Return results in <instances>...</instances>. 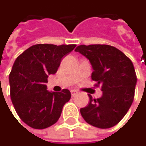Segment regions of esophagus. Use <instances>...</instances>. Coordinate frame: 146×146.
I'll return each mask as SVG.
<instances>
[{
	"mask_svg": "<svg viewBox=\"0 0 146 146\" xmlns=\"http://www.w3.org/2000/svg\"><path fill=\"white\" fill-rule=\"evenodd\" d=\"M78 93V92L76 91V90H72L71 91V94H72V97H74L76 94Z\"/></svg>",
	"mask_w": 146,
	"mask_h": 146,
	"instance_id": "obj_1",
	"label": "esophagus"
}]
</instances>
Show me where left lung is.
Listing matches in <instances>:
<instances>
[{
    "label": "left lung",
    "instance_id": "left-lung-1",
    "mask_svg": "<svg viewBox=\"0 0 146 146\" xmlns=\"http://www.w3.org/2000/svg\"><path fill=\"white\" fill-rule=\"evenodd\" d=\"M91 62L92 80L101 86L103 95L80 109L84 120L98 128H110L121 121L130 109L137 77L133 62L118 48L106 44L80 45L75 48Z\"/></svg>",
    "mask_w": 146,
    "mask_h": 146
}]
</instances>
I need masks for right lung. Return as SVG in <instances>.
Masks as SVG:
<instances>
[{
	"mask_svg": "<svg viewBox=\"0 0 146 146\" xmlns=\"http://www.w3.org/2000/svg\"><path fill=\"white\" fill-rule=\"evenodd\" d=\"M75 47V44H36L14 61L9 74L11 100L19 118L29 127L44 129L59 120L71 93L67 89L48 92L46 83L48 75L57 72L61 59Z\"/></svg>",
	"mask_w": 146,
	"mask_h": 146,
	"instance_id": "add662e5",
	"label": "right lung"
}]
</instances>
